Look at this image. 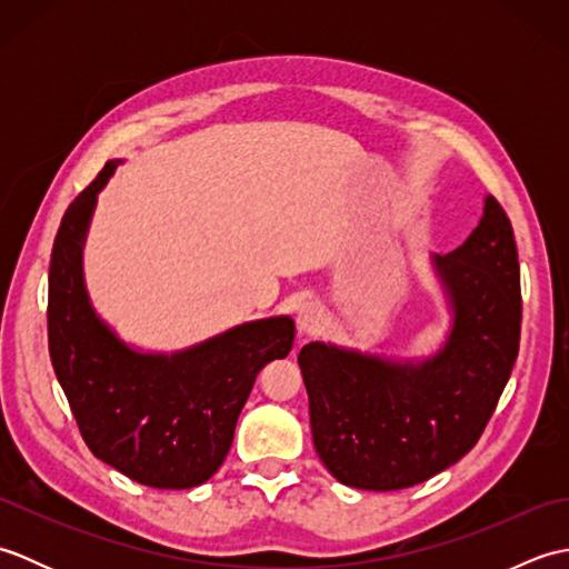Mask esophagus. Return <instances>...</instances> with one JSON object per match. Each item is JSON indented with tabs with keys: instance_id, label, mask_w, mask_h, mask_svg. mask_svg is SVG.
I'll list each match as a JSON object with an SVG mask.
<instances>
[{
	"instance_id": "34e87169",
	"label": "esophagus",
	"mask_w": 569,
	"mask_h": 569,
	"mask_svg": "<svg viewBox=\"0 0 569 569\" xmlns=\"http://www.w3.org/2000/svg\"><path fill=\"white\" fill-rule=\"evenodd\" d=\"M296 325L300 335H310L320 325V308L316 303H300L296 310Z\"/></svg>"
}]
</instances>
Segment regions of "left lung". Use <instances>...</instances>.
I'll return each instance as SVG.
<instances>
[{"label": "left lung", "instance_id": "obj_1", "mask_svg": "<svg viewBox=\"0 0 569 569\" xmlns=\"http://www.w3.org/2000/svg\"><path fill=\"white\" fill-rule=\"evenodd\" d=\"M452 328L420 361L310 342L298 355L312 442L347 487L396 491L459 462L485 432L521 340V271L497 198L462 247L435 253Z\"/></svg>", "mask_w": 569, "mask_h": 569}]
</instances>
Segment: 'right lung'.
I'll list each match as a JSON object with an SVG mask.
<instances>
[{
    "instance_id": "right-lung-1",
    "label": "right lung",
    "mask_w": 569,
    "mask_h": 569,
    "mask_svg": "<svg viewBox=\"0 0 569 569\" xmlns=\"http://www.w3.org/2000/svg\"><path fill=\"white\" fill-rule=\"evenodd\" d=\"M117 163L107 161L60 220L48 271V349L94 457L139 485L190 489L224 462L257 373L288 357L296 322H244L173 355L119 340L94 312L82 278L98 192Z\"/></svg>"
}]
</instances>
